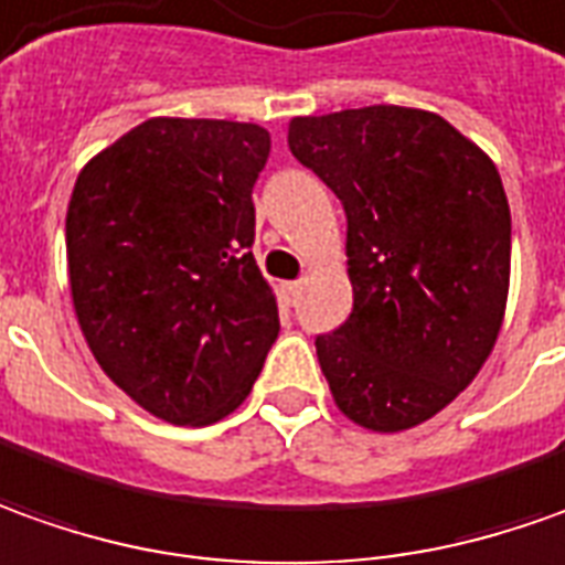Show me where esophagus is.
Listing matches in <instances>:
<instances>
[{
    "label": "esophagus",
    "mask_w": 565,
    "mask_h": 565,
    "mask_svg": "<svg viewBox=\"0 0 565 565\" xmlns=\"http://www.w3.org/2000/svg\"><path fill=\"white\" fill-rule=\"evenodd\" d=\"M299 294H302V281H287L281 284V297L287 306H297Z\"/></svg>",
    "instance_id": "34e87169"
}]
</instances>
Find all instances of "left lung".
Returning a JSON list of instances; mask_svg holds the SVG:
<instances>
[{"mask_svg": "<svg viewBox=\"0 0 565 565\" xmlns=\"http://www.w3.org/2000/svg\"><path fill=\"white\" fill-rule=\"evenodd\" d=\"M290 153L347 210L352 312L315 349L349 420H429L489 359L510 284V206L486 153L443 117L374 105L297 117Z\"/></svg>", "mask_w": 565, "mask_h": 565, "instance_id": "1", "label": "left lung"}]
</instances>
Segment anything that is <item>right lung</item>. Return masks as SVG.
<instances>
[{
	"label": "right lung",
	"mask_w": 565,
	"mask_h": 565,
	"mask_svg": "<svg viewBox=\"0 0 565 565\" xmlns=\"http://www.w3.org/2000/svg\"><path fill=\"white\" fill-rule=\"evenodd\" d=\"M256 122L153 117L92 157L67 206L73 309L102 371L179 427L232 414L278 340L253 259Z\"/></svg>",
	"instance_id": "1"
}]
</instances>
